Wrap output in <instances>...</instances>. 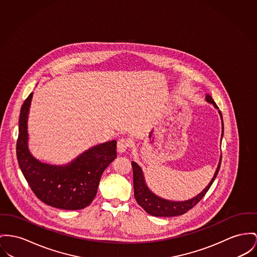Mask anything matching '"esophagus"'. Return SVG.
<instances>
[{
  "mask_svg": "<svg viewBox=\"0 0 257 257\" xmlns=\"http://www.w3.org/2000/svg\"><path fill=\"white\" fill-rule=\"evenodd\" d=\"M128 146H130L128 140L125 139V138H120V139H119V141H118V144H117L118 152H119L120 154L124 153V152L126 151V149L128 148Z\"/></svg>",
  "mask_w": 257,
  "mask_h": 257,
  "instance_id": "esophagus-1",
  "label": "esophagus"
}]
</instances>
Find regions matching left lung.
<instances>
[{"mask_svg":"<svg viewBox=\"0 0 257 257\" xmlns=\"http://www.w3.org/2000/svg\"><path fill=\"white\" fill-rule=\"evenodd\" d=\"M205 100L208 103H211L214 108L219 109L217 105L213 101L212 97L209 94H206ZM221 121H222V134H221V138L223 137V119L222 114L220 111H218ZM221 165V156L219 159V163L217 166V169L215 171V173L208 183V185L205 187L200 194H198L196 197L187 200V201H181V202H175V201H170L163 199L159 196L154 194L150 189L148 188L145 179H144V174L142 169L137 165L136 162H132L133 166V171H134V190H135V198L137 200V204L140 205L147 213L153 215V216H159V217H172V216H177V215H182L186 213L188 210H190L192 207H194L197 205L206 194L208 189L212 185L215 177L217 176V173L220 169Z\"/></svg>","mask_w":257,"mask_h":257,"instance_id":"left-lung-1","label":"left lung"}]
</instances>
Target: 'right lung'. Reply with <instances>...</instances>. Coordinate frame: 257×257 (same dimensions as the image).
Returning <instances> with one entry per match:
<instances>
[{"instance_id":"1","label":"right lung","mask_w":257,"mask_h":257,"mask_svg":"<svg viewBox=\"0 0 257 257\" xmlns=\"http://www.w3.org/2000/svg\"><path fill=\"white\" fill-rule=\"evenodd\" d=\"M33 92L23 103L18 124V165L38 199L53 207L76 210L94 199L103 171L117 158V141L98 144L67 165H50L36 159L28 148L27 121Z\"/></svg>"}]
</instances>
